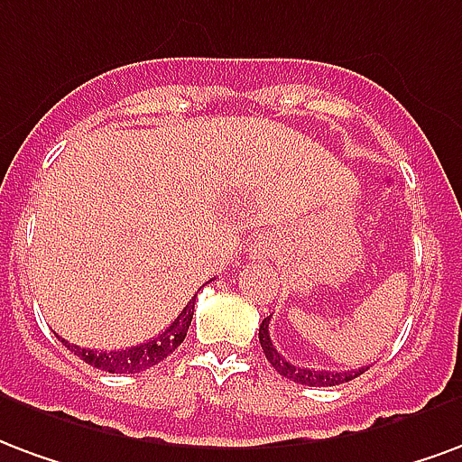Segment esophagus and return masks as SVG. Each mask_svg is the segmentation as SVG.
Segmentation results:
<instances>
[{"label":"esophagus","mask_w":462,"mask_h":462,"mask_svg":"<svg viewBox=\"0 0 462 462\" xmlns=\"http://www.w3.org/2000/svg\"><path fill=\"white\" fill-rule=\"evenodd\" d=\"M254 255H261V245H258V248L254 245Z\"/></svg>","instance_id":"obj_1"}]
</instances>
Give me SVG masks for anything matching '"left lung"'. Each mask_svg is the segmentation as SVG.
<instances>
[{
    "instance_id": "1",
    "label": "left lung",
    "mask_w": 462,
    "mask_h": 462,
    "mask_svg": "<svg viewBox=\"0 0 462 462\" xmlns=\"http://www.w3.org/2000/svg\"><path fill=\"white\" fill-rule=\"evenodd\" d=\"M268 328H271V318H265L261 322V329H258V339H261V346H263L265 359L271 362L275 372L285 376V379H291V382L305 383V386H337V383L352 382L359 374H365L369 369V366H362L356 372H349V369L346 372H325V369H305V366L292 365L273 346L271 329Z\"/></svg>"
}]
</instances>
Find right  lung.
<instances>
[{"label": "right lung", "instance_id": "1", "mask_svg": "<svg viewBox=\"0 0 462 462\" xmlns=\"http://www.w3.org/2000/svg\"><path fill=\"white\" fill-rule=\"evenodd\" d=\"M194 300H197V295L187 302V308L181 310L180 318L171 322L170 328L164 329L162 335L152 337L150 342H144V345L130 346V349H117V352H100V349H80L79 345H70L66 339H60V342H66L70 352L76 356H80L86 365L97 366V369H103V372L110 374H137L144 372V369H150V366L160 365L162 359H167V356L177 349V346L184 342L187 337V332H189L191 318H194Z\"/></svg>", "mask_w": 462, "mask_h": 462}]
</instances>
